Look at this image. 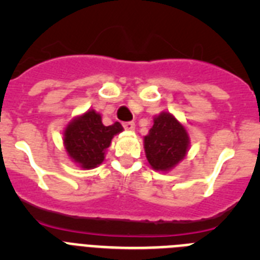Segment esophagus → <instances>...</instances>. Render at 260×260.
I'll return each mask as SVG.
<instances>
[{"label":"esophagus","mask_w":260,"mask_h":260,"mask_svg":"<svg viewBox=\"0 0 260 260\" xmlns=\"http://www.w3.org/2000/svg\"><path fill=\"white\" fill-rule=\"evenodd\" d=\"M123 128L127 130V132H133L135 128V123L134 122H123Z\"/></svg>","instance_id":"esophagus-1"}]
</instances>
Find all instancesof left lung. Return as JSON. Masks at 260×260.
Instances as JSON below:
<instances>
[{"mask_svg":"<svg viewBox=\"0 0 260 260\" xmlns=\"http://www.w3.org/2000/svg\"><path fill=\"white\" fill-rule=\"evenodd\" d=\"M190 138L185 126L173 116L162 112L153 119V126L144 137L146 157L158 172H169L189 151Z\"/></svg>","mask_w":260,"mask_h":260,"instance_id":"1","label":"left lung"}]
</instances>
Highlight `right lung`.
Returning <instances> with one entry per match:
<instances>
[{
    "label": "right lung",
    "instance_id": "1",
    "mask_svg": "<svg viewBox=\"0 0 260 260\" xmlns=\"http://www.w3.org/2000/svg\"><path fill=\"white\" fill-rule=\"evenodd\" d=\"M123 127L119 122L104 126L102 116L93 109L71 119L63 132V144L69 157L83 169H93L104 161L105 151L113 137Z\"/></svg>",
    "mask_w": 260,
    "mask_h": 260
}]
</instances>
